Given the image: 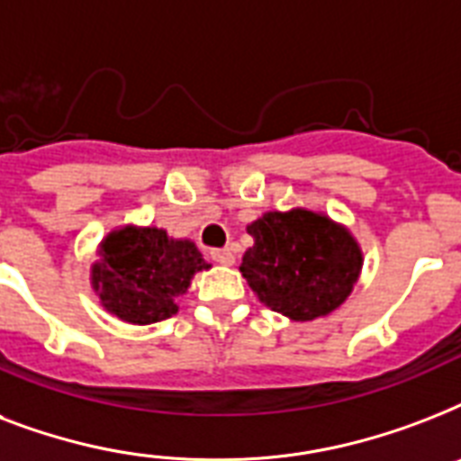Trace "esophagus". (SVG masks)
Wrapping results in <instances>:
<instances>
[{
	"label": "esophagus",
	"mask_w": 461,
	"mask_h": 461,
	"mask_svg": "<svg viewBox=\"0 0 461 461\" xmlns=\"http://www.w3.org/2000/svg\"><path fill=\"white\" fill-rule=\"evenodd\" d=\"M210 258L220 263V266H231L234 263V253L230 249H215V251H210Z\"/></svg>",
	"instance_id": "obj_1"
}]
</instances>
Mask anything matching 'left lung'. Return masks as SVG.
Instances as JSON below:
<instances>
[{
    "label": "left lung",
    "instance_id": "1",
    "mask_svg": "<svg viewBox=\"0 0 461 461\" xmlns=\"http://www.w3.org/2000/svg\"><path fill=\"white\" fill-rule=\"evenodd\" d=\"M249 234L253 246L239 270L260 302L292 321L332 313L357 285L361 249L330 217L303 208L266 212Z\"/></svg>",
    "mask_w": 461,
    "mask_h": 461
}]
</instances>
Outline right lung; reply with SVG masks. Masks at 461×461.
<instances>
[{
	"label": "right lung",
	"mask_w": 461,
	"mask_h": 461,
	"mask_svg": "<svg viewBox=\"0 0 461 461\" xmlns=\"http://www.w3.org/2000/svg\"><path fill=\"white\" fill-rule=\"evenodd\" d=\"M210 267L188 239H169L155 227H124L100 244L93 289L103 306L133 325H150L176 313V296L198 270Z\"/></svg>",
	"instance_id": "1"
}]
</instances>
